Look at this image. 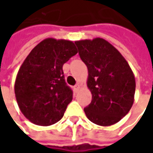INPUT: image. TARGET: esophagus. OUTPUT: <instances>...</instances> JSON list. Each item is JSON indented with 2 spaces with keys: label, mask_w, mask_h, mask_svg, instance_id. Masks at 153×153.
Returning <instances> with one entry per match:
<instances>
[{
  "label": "esophagus",
  "mask_w": 153,
  "mask_h": 153,
  "mask_svg": "<svg viewBox=\"0 0 153 153\" xmlns=\"http://www.w3.org/2000/svg\"><path fill=\"white\" fill-rule=\"evenodd\" d=\"M80 88H81V85H80V84H76V85L74 87V90L76 92L79 91Z\"/></svg>",
  "instance_id": "34e87169"
}]
</instances>
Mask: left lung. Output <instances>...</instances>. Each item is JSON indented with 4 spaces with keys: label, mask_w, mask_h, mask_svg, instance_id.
Listing matches in <instances>:
<instances>
[{
    "label": "left lung",
    "mask_w": 153,
    "mask_h": 153,
    "mask_svg": "<svg viewBox=\"0 0 153 153\" xmlns=\"http://www.w3.org/2000/svg\"><path fill=\"white\" fill-rule=\"evenodd\" d=\"M75 43L88 71L87 85L92 101L84 108L86 116L97 125H113L130 111L134 100L132 70L120 52L105 39H86Z\"/></svg>",
    "instance_id": "left-lung-1"
}]
</instances>
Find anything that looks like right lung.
I'll return each mask as SVG.
<instances>
[{
    "instance_id": "right-lung-1",
    "label": "right lung",
    "mask_w": 153,
    "mask_h": 153,
    "mask_svg": "<svg viewBox=\"0 0 153 153\" xmlns=\"http://www.w3.org/2000/svg\"><path fill=\"white\" fill-rule=\"evenodd\" d=\"M76 53L73 42L47 38L21 65L15 80V97L21 112L32 123L49 126L63 117L73 96L65 81L63 65Z\"/></svg>"
}]
</instances>
